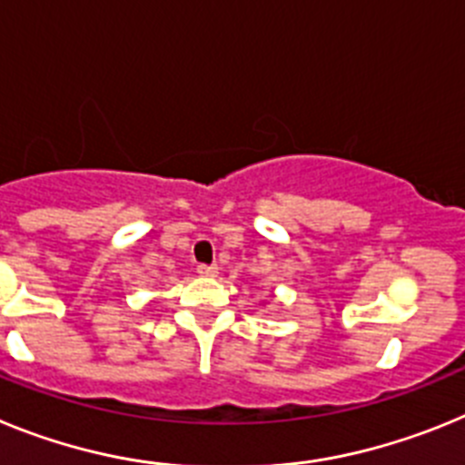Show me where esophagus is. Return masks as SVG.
<instances>
[{
	"instance_id": "34e87169",
	"label": "esophagus",
	"mask_w": 465,
	"mask_h": 465,
	"mask_svg": "<svg viewBox=\"0 0 465 465\" xmlns=\"http://www.w3.org/2000/svg\"><path fill=\"white\" fill-rule=\"evenodd\" d=\"M197 274H200V277H216V274H219V268H216V265H197Z\"/></svg>"
}]
</instances>
